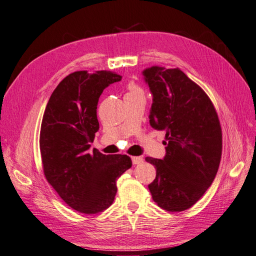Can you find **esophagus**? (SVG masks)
<instances>
[{"label": "esophagus", "mask_w": 256, "mask_h": 256, "mask_svg": "<svg viewBox=\"0 0 256 256\" xmlns=\"http://www.w3.org/2000/svg\"><path fill=\"white\" fill-rule=\"evenodd\" d=\"M143 162V158L142 157H132V164L134 166H138V164H141Z\"/></svg>", "instance_id": "obj_1"}]
</instances>
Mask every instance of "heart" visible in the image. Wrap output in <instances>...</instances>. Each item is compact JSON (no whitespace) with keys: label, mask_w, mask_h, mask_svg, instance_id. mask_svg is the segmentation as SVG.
<instances>
[{"label":"heart","mask_w":256,"mask_h":256,"mask_svg":"<svg viewBox=\"0 0 256 256\" xmlns=\"http://www.w3.org/2000/svg\"><path fill=\"white\" fill-rule=\"evenodd\" d=\"M128 92L126 95H131V96H144V92L143 90L136 85V83H131L129 84V88H128Z\"/></svg>","instance_id":"heart-1"}]
</instances>
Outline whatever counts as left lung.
Here are the masks:
<instances>
[{
	"label": "left lung",
	"mask_w": 256,
	"mask_h": 256,
	"mask_svg": "<svg viewBox=\"0 0 256 256\" xmlns=\"http://www.w3.org/2000/svg\"><path fill=\"white\" fill-rule=\"evenodd\" d=\"M143 76L152 95L150 126L166 131L164 159L145 158L156 168L148 189L161 208L182 212L203 196L218 172L220 122L206 92L180 68L152 66Z\"/></svg>",
	"instance_id": "8db88e82"
}]
</instances>
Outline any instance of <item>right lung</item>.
Masks as SVG:
<instances>
[{"label": "right lung", "mask_w": 256, "mask_h": 256, "mask_svg": "<svg viewBox=\"0 0 256 256\" xmlns=\"http://www.w3.org/2000/svg\"><path fill=\"white\" fill-rule=\"evenodd\" d=\"M111 72H76L53 90L44 113L40 146L44 176L64 202L82 214H97L114 200L116 180L132 166L127 154L92 150L99 129L97 104Z\"/></svg>", "instance_id": "1"}]
</instances>
